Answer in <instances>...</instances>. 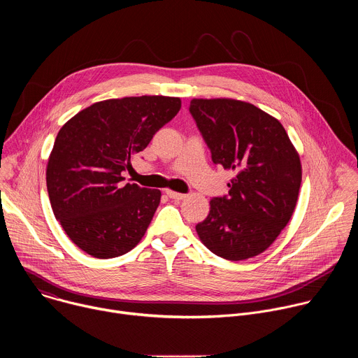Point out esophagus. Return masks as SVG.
I'll list each match as a JSON object with an SVG mask.
<instances>
[{
  "label": "esophagus",
  "instance_id": "34e87169",
  "mask_svg": "<svg viewBox=\"0 0 358 358\" xmlns=\"http://www.w3.org/2000/svg\"><path fill=\"white\" fill-rule=\"evenodd\" d=\"M166 194L171 198V199H176V201H181V199H184L187 195L185 194H180V192H174V191H170V189H167L166 191Z\"/></svg>",
  "mask_w": 358,
  "mask_h": 358
}]
</instances>
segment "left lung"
<instances>
[{
  "label": "left lung",
  "instance_id": "8db88e82",
  "mask_svg": "<svg viewBox=\"0 0 358 358\" xmlns=\"http://www.w3.org/2000/svg\"><path fill=\"white\" fill-rule=\"evenodd\" d=\"M189 113L213 162L235 177L210 214L195 225L199 239L228 261L262 253L287 225L301 182L297 151L275 117L246 101L192 99Z\"/></svg>",
  "mask_w": 358,
  "mask_h": 358
}]
</instances>
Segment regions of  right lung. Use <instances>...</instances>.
<instances>
[{"label":"right lung","instance_id":"add662e5","mask_svg":"<svg viewBox=\"0 0 358 358\" xmlns=\"http://www.w3.org/2000/svg\"><path fill=\"white\" fill-rule=\"evenodd\" d=\"M180 108L178 97L109 99L59 130L46 167L50 207L71 241L93 258L120 257L145 234L162 192L124 184L123 173Z\"/></svg>","mask_w":358,"mask_h":358}]
</instances>
